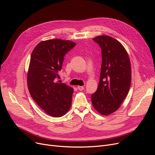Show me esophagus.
I'll list each match as a JSON object with an SVG mask.
<instances>
[{
	"instance_id": "34e87169",
	"label": "esophagus",
	"mask_w": 155,
	"mask_h": 155,
	"mask_svg": "<svg viewBox=\"0 0 155 155\" xmlns=\"http://www.w3.org/2000/svg\"><path fill=\"white\" fill-rule=\"evenodd\" d=\"M77 88H78V89L80 90V91H82V90L84 89V86H78Z\"/></svg>"
}]
</instances>
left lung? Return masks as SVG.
I'll use <instances>...</instances> for the list:
<instances>
[{"instance_id": "8db88e82", "label": "left lung", "mask_w": 155, "mask_h": 155, "mask_svg": "<svg viewBox=\"0 0 155 155\" xmlns=\"http://www.w3.org/2000/svg\"><path fill=\"white\" fill-rule=\"evenodd\" d=\"M102 51L100 80L91 101L94 108L107 116L116 111L129 93L131 84V65L123 45L108 35L92 38Z\"/></svg>"}]
</instances>
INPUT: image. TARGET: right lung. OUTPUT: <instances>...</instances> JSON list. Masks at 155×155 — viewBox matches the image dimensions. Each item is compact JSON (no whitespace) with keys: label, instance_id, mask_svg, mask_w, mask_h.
Here are the masks:
<instances>
[{"label":"right lung","instance_id":"1","mask_svg":"<svg viewBox=\"0 0 155 155\" xmlns=\"http://www.w3.org/2000/svg\"><path fill=\"white\" fill-rule=\"evenodd\" d=\"M76 45L60 38L44 40L33 49L27 73L29 92L35 103L49 115L61 117L71 105L73 89L56 82L64 56Z\"/></svg>","mask_w":155,"mask_h":155}]
</instances>
